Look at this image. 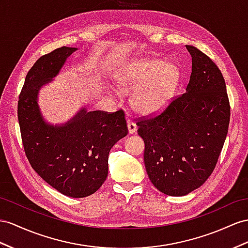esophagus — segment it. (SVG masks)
<instances>
[{
    "label": "esophagus",
    "instance_id": "esophagus-1",
    "mask_svg": "<svg viewBox=\"0 0 248 248\" xmlns=\"http://www.w3.org/2000/svg\"><path fill=\"white\" fill-rule=\"evenodd\" d=\"M126 125H128V130H129V134H134V133H136V131H137V125L134 124V123H132V122H129L126 123Z\"/></svg>",
    "mask_w": 248,
    "mask_h": 248
}]
</instances>
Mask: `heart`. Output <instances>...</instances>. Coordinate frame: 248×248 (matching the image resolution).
Masks as SVG:
<instances>
[{"label": "heart", "instance_id": "obj_1", "mask_svg": "<svg viewBox=\"0 0 248 248\" xmlns=\"http://www.w3.org/2000/svg\"><path fill=\"white\" fill-rule=\"evenodd\" d=\"M179 80L180 72L175 63L147 58L125 66L117 74L115 85L122 93L132 91L130 106L133 111L150 116L170 104Z\"/></svg>", "mask_w": 248, "mask_h": 248}]
</instances>
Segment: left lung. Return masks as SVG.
I'll list each match as a JSON object with an SVG mask.
<instances>
[{
  "instance_id": "left-lung-1",
  "label": "left lung",
  "mask_w": 248,
  "mask_h": 248,
  "mask_svg": "<svg viewBox=\"0 0 248 248\" xmlns=\"http://www.w3.org/2000/svg\"><path fill=\"white\" fill-rule=\"evenodd\" d=\"M186 47L192 56L186 93L160 115L137 123L151 182L161 193L175 197L193 192L211 176L231 116L225 80L219 68L199 49Z\"/></svg>"
}]
</instances>
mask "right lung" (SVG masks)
<instances>
[{
	"instance_id": "1",
	"label": "right lung",
	"mask_w": 248,
	"mask_h": 248,
	"mask_svg": "<svg viewBox=\"0 0 248 248\" xmlns=\"http://www.w3.org/2000/svg\"><path fill=\"white\" fill-rule=\"evenodd\" d=\"M78 48L62 47L43 55L25 78L17 116L25 153L35 172L62 195L84 198L107 179L112 147L128 134L124 113L81 107L62 124H50L39 106L41 89L53 81Z\"/></svg>"
}]
</instances>
